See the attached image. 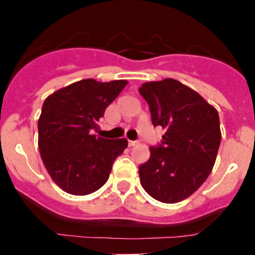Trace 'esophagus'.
Masks as SVG:
<instances>
[{"instance_id":"obj_1","label":"esophagus","mask_w":255,"mask_h":255,"mask_svg":"<svg viewBox=\"0 0 255 255\" xmlns=\"http://www.w3.org/2000/svg\"><path fill=\"white\" fill-rule=\"evenodd\" d=\"M138 144V141H135V140H129V147H135Z\"/></svg>"}]
</instances>
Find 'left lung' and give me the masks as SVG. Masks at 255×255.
I'll list each match as a JSON object with an SVG mask.
<instances>
[{"instance_id":"8db88e82","label":"left lung","mask_w":255,"mask_h":255,"mask_svg":"<svg viewBox=\"0 0 255 255\" xmlns=\"http://www.w3.org/2000/svg\"><path fill=\"white\" fill-rule=\"evenodd\" d=\"M139 93L149 105L153 126L164 129L162 144L149 148L139 166L143 189L162 203H177L202 186L221 143L218 112L199 93L175 79L147 82Z\"/></svg>"}]
</instances>
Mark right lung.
<instances>
[{"label": "right lung", "mask_w": 255, "mask_h": 255, "mask_svg": "<svg viewBox=\"0 0 255 255\" xmlns=\"http://www.w3.org/2000/svg\"><path fill=\"white\" fill-rule=\"evenodd\" d=\"M128 80L84 79L49 94L38 120V147L44 167L56 185L69 194L87 195L102 188L112 163L128 147L124 138L93 134L106 108Z\"/></svg>", "instance_id": "1"}]
</instances>
